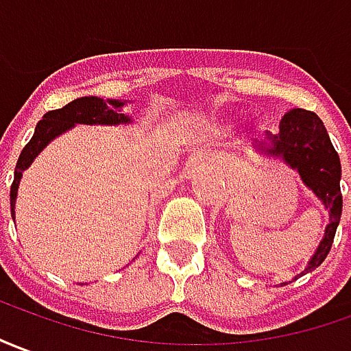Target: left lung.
<instances>
[{"label": "left lung", "mask_w": 351, "mask_h": 351, "mask_svg": "<svg viewBox=\"0 0 351 351\" xmlns=\"http://www.w3.org/2000/svg\"><path fill=\"white\" fill-rule=\"evenodd\" d=\"M256 152L265 158L285 162L291 170L300 176L302 183L317 197L328 212V223L323 239L300 275L311 273L325 262L327 254L330 252L342 216V168L338 152L330 143V137L321 118L304 108H294L282 116L279 134H267L263 141H258ZM294 279H298V275Z\"/></svg>", "instance_id": "8db88e82"}]
</instances>
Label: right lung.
Returning <instances> with one entry per match:
<instances>
[{
	"label": "right lung",
	"instance_id": "obj_1",
	"mask_svg": "<svg viewBox=\"0 0 351 351\" xmlns=\"http://www.w3.org/2000/svg\"><path fill=\"white\" fill-rule=\"evenodd\" d=\"M128 101H118V99H101L95 95L74 99L72 103L62 106L59 110H49L38 122L34 130L32 139L24 147L16 168H14V180L11 185V216L14 221V204H16V195L21 187V178L24 170H28L36 160V156L47 147V145L57 139L59 135L70 132L74 125H120L132 124V116L124 114V106Z\"/></svg>",
	"mask_w": 351,
	"mask_h": 351
}]
</instances>
